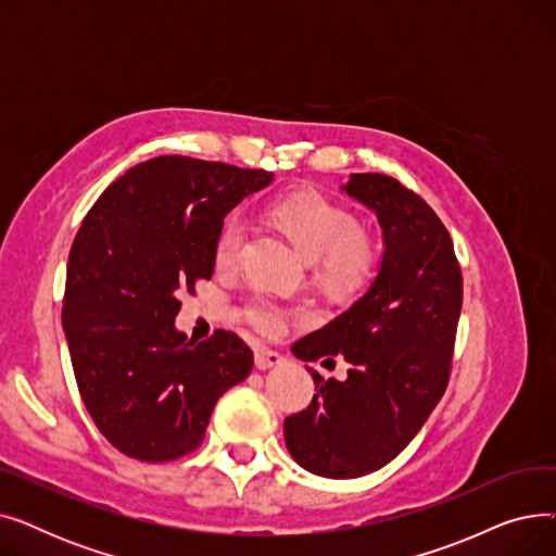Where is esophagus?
I'll use <instances>...</instances> for the list:
<instances>
[{
	"label": "esophagus",
	"mask_w": 556,
	"mask_h": 556,
	"mask_svg": "<svg viewBox=\"0 0 556 556\" xmlns=\"http://www.w3.org/2000/svg\"><path fill=\"white\" fill-rule=\"evenodd\" d=\"M254 363H256L258 369H270V367L281 365L283 358H281V354L273 352V349L261 346V349H256V352H254Z\"/></svg>",
	"instance_id": "obj_1"
}]
</instances>
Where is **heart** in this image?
<instances>
[{
  "instance_id": "obj_1",
  "label": "heart",
  "mask_w": 556,
  "mask_h": 556,
  "mask_svg": "<svg viewBox=\"0 0 556 556\" xmlns=\"http://www.w3.org/2000/svg\"><path fill=\"white\" fill-rule=\"evenodd\" d=\"M273 218L288 233L298 250L315 263V275L333 293H356L365 288L381 263V250L371 233L358 227L356 216L331 202L323 193L295 191L281 198L273 207ZM245 245V223L239 214L229 216L216 237L214 258L220 270L239 266ZM250 325L266 336L286 329L288 311L254 295L245 304Z\"/></svg>"
}]
</instances>
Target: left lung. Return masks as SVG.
<instances>
[{"mask_svg": "<svg viewBox=\"0 0 556 556\" xmlns=\"http://www.w3.org/2000/svg\"><path fill=\"white\" fill-rule=\"evenodd\" d=\"M383 227V261L367 293L293 344L302 361L342 356L344 381L308 369L315 394L283 421L288 453L323 478H361L392 462L446 392L462 311L451 233L430 204L381 173L342 187ZM325 361V363H327Z\"/></svg>", "mask_w": 556, "mask_h": 556, "instance_id": "obj_1", "label": "left lung"}]
</instances>
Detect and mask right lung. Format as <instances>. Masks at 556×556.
<instances>
[{"instance_id":"1","label":"right lung","mask_w":556,"mask_h":556,"mask_svg":"<svg viewBox=\"0 0 556 556\" xmlns=\"http://www.w3.org/2000/svg\"><path fill=\"white\" fill-rule=\"evenodd\" d=\"M270 182L263 168L162 155L126 170L83 218L63 329L87 413L124 455L170 462L195 451L216 401L252 371L237 333L193 342L173 323L182 290L193 295L214 275L225 216Z\"/></svg>"}]
</instances>
